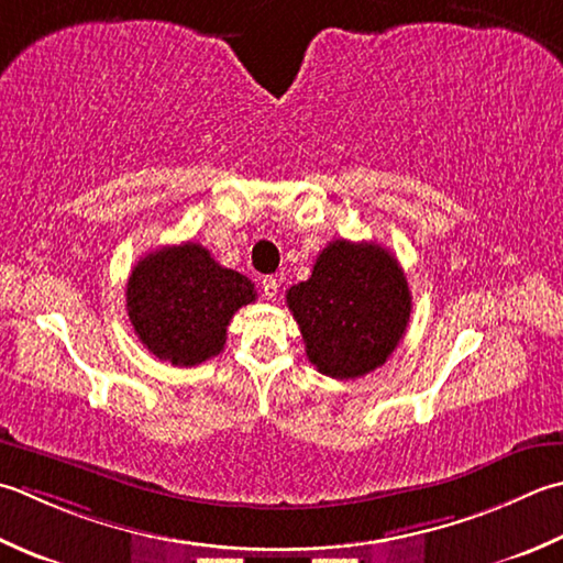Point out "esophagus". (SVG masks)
<instances>
[{
    "instance_id": "1",
    "label": "esophagus",
    "mask_w": 563,
    "mask_h": 563,
    "mask_svg": "<svg viewBox=\"0 0 563 563\" xmlns=\"http://www.w3.org/2000/svg\"><path fill=\"white\" fill-rule=\"evenodd\" d=\"M261 288H263V297H266V300H275V297H278V288H280V283L273 278V275H266V278L261 280Z\"/></svg>"
}]
</instances>
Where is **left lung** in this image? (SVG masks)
I'll return each instance as SVG.
<instances>
[{"instance_id":"1","label":"left lung","mask_w":563,"mask_h":563,"mask_svg":"<svg viewBox=\"0 0 563 563\" xmlns=\"http://www.w3.org/2000/svg\"><path fill=\"white\" fill-rule=\"evenodd\" d=\"M307 358L336 380L383 366L410 322L412 295L398 258L378 244L336 239L312 275L285 295Z\"/></svg>"}]
</instances>
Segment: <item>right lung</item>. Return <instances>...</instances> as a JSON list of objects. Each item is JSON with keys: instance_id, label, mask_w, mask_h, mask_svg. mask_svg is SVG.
<instances>
[{"instance_id": "add662e5", "label": "right lung", "mask_w": 563, "mask_h": 563, "mask_svg": "<svg viewBox=\"0 0 563 563\" xmlns=\"http://www.w3.org/2000/svg\"><path fill=\"white\" fill-rule=\"evenodd\" d=\"M256 300L253 283L185 241L143 256L126 283V310L139 341L173 366H197L227 344L231 317Z\"/></svg>"}]
</instances>
